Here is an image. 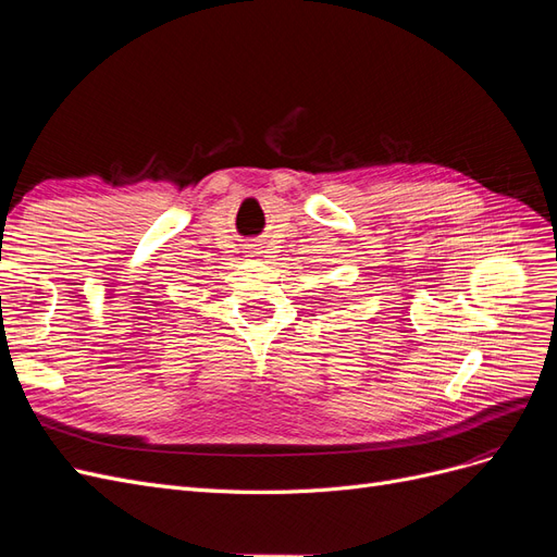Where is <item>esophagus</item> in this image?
I'll use <instances>...</instances> for the list:
<instances>
[{
    "instance_id": "esophagus-1",
    "label": "esophagus",
    "mask_w": 557,
    "mask_h": 557,
    "mask_svg": "<svg viewBox=\"0 0 557 557\" xmlns=\"http://www.w3.org/2000/svg\"><path fill=\"white\" fill-rule=\"evenodd\" d=\"M252 252H256V250H252Z\"/></svg>"
}]
</instances>
